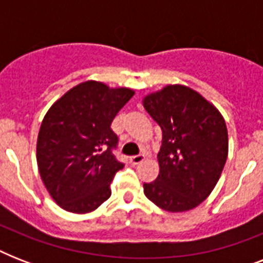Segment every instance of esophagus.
Listing matches in <instances>:
<instances>
[{
	"mask_svg": "<svg viewBox=\"0 0 263 263\" xmlns=\"http://www.w3.org/2000/svg\"><path fill=\"white\" fill-rule=\"evenodd\" d=\"M129 161H131V164L138 165L140 164L142 161H144V156L143 154H139V156H132L131 158H129Z\"/></svg>",
	"mask_w": 263,
	"mask_h": 263,
	"instance_id": "34e87169",
	"label": "esophagus"
}]
</instances>
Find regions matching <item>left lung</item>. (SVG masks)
I'll use <instances>...</instances> for the list:
<instances>
[{
  "instance_id": "1",
  "label": "left lung",
  "mask_w": 263,
  "mask_h": 263,
  "mask_svg": "<svg viewBox=\"0 0 263 263\" xmlns=\"http://www.w3.org/2000/svg\"><path fill=\"white\" fill-rule=\"evenodd\" d=\"M162 131L160 173L144 195L171 213L191 210L208 198L228 157L227 124L213 103L183 84H168L142 101Z\"/></svg>"
}]
</instances>
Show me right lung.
<instances>
[{
	"label": "right lung",
	"mask_w": 263,
	"mask_h": 263,
	"mask_svg": "<svg viewBox=\"0 0 263 263\" xmlns=\"http://www.w3.org/2000/svg\"><path fill=\"white\" fill-rule=\"evenodd\" d=\"M134 94L131 88L88 80L47 110L36 140V162L47 192L61 209L84 214L110 196L113 176L124 168L111 154L117 135L110 124Z\"/></svg>",
	"instance_id": "right-lung-1"
}]
</instances>
